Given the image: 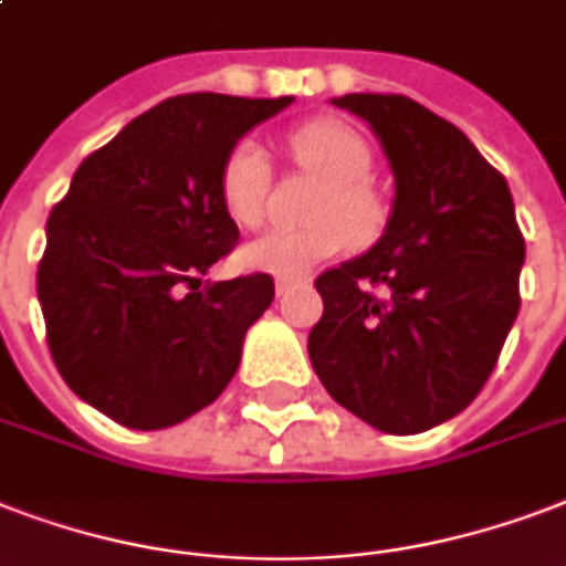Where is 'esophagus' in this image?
Masks as SVG:
<instances>
[{
    "instance_id": "1",
    "label": "esophagus",
    "mask_w": 566,
    "mask_h": 566,
    "mask_svg": "<svg viewBox=\"0 0 566 566\" xmlns=\"http://www.w3.org/2000/svg\"><path fill=\"white\" fill-rule=\"evenodd\" d=\"M293 284H296V279H287V275H282V279H275V293H279V296H284V293L291 291Z\"/></svg>"
}]
</instances>
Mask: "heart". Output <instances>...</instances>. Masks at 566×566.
I'll use <instances>...</instances> for the list:
<instances>
[{"label":"heart","mask_w":566,"mask_h":566,"mask_svg":"<svg viewBox=\"0 0 566 566\" xmlns=\"http://www.w3.org/2000/svg\"><path fill=\"white\" fill-rule=\"evenodd\" d=\"M291 154L326 189L312 210L314 226L296 231H270L245 245L240 261L249 270L273 275H300L347 245L368 243L382 228V205L368 187L374 171L370 145L340 120H312L293 129ZM270 192V159L252 139L237 142L219 168V198L231 222L261 226Z\"/></svg>","instance_id":"1"}]
</instances>
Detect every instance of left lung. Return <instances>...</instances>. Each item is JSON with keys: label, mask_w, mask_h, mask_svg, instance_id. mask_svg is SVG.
I'll use <instances>...</instances> for the list:
<instances>
[{"label": "left lung", "mask_w": 566, "mask_h": 566, "mask_svg": "<svg viewBox=\"0 0 566 566\" xmlns=\"http://www.w3.org/2000/svg\"><path fill=\"white\" fill-rule=\"evenodd\" d=\"M332 103L382 142L395 205L370 252L317 275L308 356L353 416L421 433L463 412L493 374L520 312L523 231L504 175L451 120L403 94Z\"/></svg>", "instance_id": "left-lung-1"}]
</instances>
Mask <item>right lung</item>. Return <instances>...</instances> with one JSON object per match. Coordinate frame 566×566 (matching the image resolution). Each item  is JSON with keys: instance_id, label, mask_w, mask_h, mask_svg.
Listing matches in <instances>:
<instances>
[{"instance_id": "right-lung-1", "label": "right lung", "mask_w": 566, "mask_h": 566, "mask_svg": "<svg viewBox=\"0 0 566 566\" xmlns=\"http://www.w3.org/2000/svg\"><path fill=\"white\" fill-rule=\"evenodd\" d=\"M293 97L178 94L82 159L46 219L38 264L46 344L85 403L133 430H163L213 403L273 275L207 284L237 245L219 168Z\"/></svg>"}]
</instances>
